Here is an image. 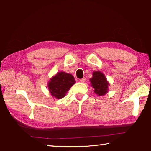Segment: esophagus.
I'll use <instances>...</instances> for the list:
<instances>
[{
  "mask_svg": "<svg viewBox=\"0 0 151 151\" xmlns=\"http://www.w3.org/2000/svg\"><path fill=\"white\" fill-rule=\"evenodd\" d=\"M80 81L81 82V83H85V82L86 81V78L85 77L83 78H81V79H80Z\"/></svg>",
  "mask_w": 151,
  "mask_h": 151,
  "instance_id": "obj_1",
  "label": "esophagus"
}]
</instances>
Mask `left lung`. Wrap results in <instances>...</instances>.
<instances>
[{
	"mask_svg": "<svg viewBox=\"0 0 151 151\" xmlns=\"http://www.w3.org/2000/svg\"><path fill=\"white\" fill-rule=\"evenodd\" d=\"M93 78L90 79L91 85L94 88V92L99 96H103L108 92L109 83L103 73L100 71L93 73Z\"/></svg>",
	"mask_w": 151,
	"mask_h": 151,
	"instance_id": "left-lung-1",
	"label": "left lung"
}]
</instances>
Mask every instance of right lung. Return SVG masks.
<instances>
[{"instance_id":"add662e5","label":"right lung","mask_w":151,"mask_h":151,"mask_svg":"<svg viewBox=\"0 0 151 151\" xmlns=\"http://www.w3.org/2000/svg\"><path fill=\"white\" fill-rule=\"evenodd\" d=\"M75 83L74 76L70 74L60 72L50 79L48 83L50 93L57 99H61L65 96L66 92Z\"/></svg>"}]
</instances>
